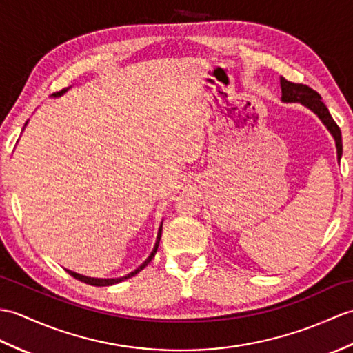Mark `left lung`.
<instances>
[{"label":"left lung","instance_id":"8db88e82","mask_svg":"<svg viewBox=\"0 0 353 353\" xmlns=\"http://www.w3.org/2000/svg\"><path fill=\"white\" fill-rule=\"evenodd\" d=\"M280 85H281V101L285 103H301L307 106L310 111H313L316 116L321 119V121L325 125V128L330 130L332 135L335 147H337V159L340 163L341 154H343V143H341V130L337 126V123L334 121L331 117L330 111H327L326 105L322 102V97L313 88L304 84H294L290 83L285 78H280Z\"/></svg>","mask_w":353,"mask_h":353}]
</instances>
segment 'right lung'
Listing matches in <instances>:
<instances>
[{
  "instance_id": "right-lung-1",
  "label": "right lung",
  "mask_w": 353,
  "mask_h": 353,
  "mask_svg": "<svg viewBox=\"0 0 353 353\" xmlns=\"http://www.w3.org/2000/svg\"><path fill=\"white\" fill-rule=\"evenodd\" d=\"M70 87H68V88H64V90H61V92H59V93H54L52 94V97H60V96H63L65 92H68ZM28 123V121H27ZM27 123H26V126H27ZM161 234H162V223H161V225H159V230H158V236H157V242H154V247H153V250H152V252H150V256L147 257L141 265H139L137 269H134L132 272H129V274H126L125 276H119V278H93V276H85V275H81V274H77V272H73V270H69L68 269V272L73 276V278H77V280H79V281H83V283H87V284H92V285H112V284H117V283H121V281H125V280H128V278H130V276H134V275H137L139 270H143L147 265L150 263L152 261V259L154 257V254H157V251H158V247H159V241H161Z\"/></svg>"
}]
</instances>
